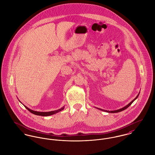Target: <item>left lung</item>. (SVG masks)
<instances>
[{
  "mask_svg": "<svg viewBox=\"0 0 155 155\" xmlns=\"http://www.w3.org/2000/svg\"><path fill=\"white\" fill-rule=\"evenodd\" d=\"M139 94H140V92H139ZM139 94L137 95V96L132 101H131L128 105H127L126 106H125L124 107H123V108H121V109H119V110H114V111H107V110H102V109H101V108H97V109H98V110H101V111H105V112H107V113H118V112H120V111H123V110H126V109H127V108L130 106V105H131V104L136 99L138 98V97H139Z\"/></svg>",
  "mask_w": 155,
  "mask_h": 155,
  "instance_id": "8db88e82",
  "label": "left lung"
}]
</instances>
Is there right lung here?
Returning <instances> with one entry per match:
<instances>
[{"label": "right lung", "mask_w": 155, "mask_h": 155, "mask_svg": "<svg viewBox=\"0 0 155 155\" xmlns=\"http://www.w3.org/2000/svg\"><path fill=\"white\" fill-rule=\"evenodd\" d=\"M24 107H25V108H27L28 110V111L29 112H31L35 115H40V116H49V115H51L53 114H56V113H58L61 111H62L64 108V107H63L62 108H61L60 109H58L56 111H49V112H38V111H33L29 108H28L27 107L25 106Z\"/></svg>", "instance_id": "add662e5"}]
</instances>
